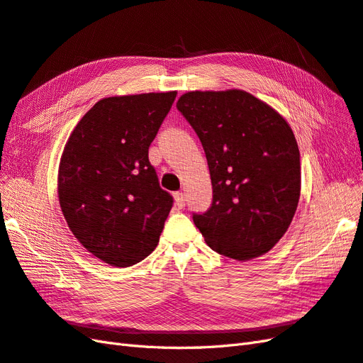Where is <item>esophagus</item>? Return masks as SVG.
<instances>
[{"label":"esophagus","instance_id":"1","mask_svg":"<svg viewBox=\"0 0 363 363\" xmlns=\"http://www.w3.org/2000/svg\"><path fill=\"white\" fill-rule=\"evenodd\" d=\"M173 196H174L176 205H178L179 208H182V206L185 205V196H184V193H182V191H176Z\"/></svg>","mask_w":363,"mask_h":363}]
</instances>
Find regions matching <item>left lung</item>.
Wrapping results in <instances>:
<instances>
[{"mask_svg":"<svg viewBox=\"0 0 363 363\" xmlns=\"http://www.w3.org/2000/svg\"><path fill=\"white\" fill-rule=\"evenodd\" d=\"M176 108L202 143L213 203L193 222L213 251L239 262L269 252L286 234L301 193L294 130L242 89L190 91Z\"/></svg>","mask_w":363,"mask_h":363,"instance_id":"1","label":"left lung"}]
</instances>
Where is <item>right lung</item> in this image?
I'll return each instance as SVG.
<instances>
[{"label": "right lung", "instance_id": "right-lung-1", "mask_svg": "<svg viewBox=\"0 0 363 363\" xmlns=\"http://www.w3.org/2000/svg\"><path fill=\"white\" fill-rule=\"evenodd\" d=\"M174 99L176 91L99 100L60 157L57 196L68 228L88 252L113 267L152 254L172 210L149 146Z\"/></svg>", "mask_w": 363, "mask_h": 363}]
</instances>
